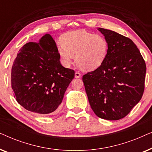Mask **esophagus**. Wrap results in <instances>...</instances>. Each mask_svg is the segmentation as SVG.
I'll use <instances>...</instances> for the list:
<instances>
[{
  "instance_id": "1",
  "label": "esophagus",
  "mask_w": 152,
  "mask_h": 152,
  "mask_svg": "<svg viewBox=\"0 0 152 152\" xmlns=\"http://www.w3.org/2000/svg\"><path fill=\"white\" fill-rule=\"evenodd\" d=\"M75 77L76 78H80L81 77V74L80 72H75Z\"/></svg>"
}]
</instances>
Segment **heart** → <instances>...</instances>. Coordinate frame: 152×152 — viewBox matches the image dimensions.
I'll return each mask as SVG.
<instances>
[{"instance_id":"b5f03b06","label":"heart","mask_w":152,"mask_h":152,"mask_svg":"<svg viewBox=\"0 0 152 152\" xmlns=\"http://www.w3.org/2000/svg\"><path fill=\"white\" fill-rule=\"evenodd\" d=\"M108 46L107 39L102 35L77 30L64 34L57 50L64 65L69 66L75 55V61L79 67L93 70L104 60Z\"/></svg>"}]
</instances>
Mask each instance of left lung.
Returning <instances> with one entry per match:
<instances>
[{
  "label": "left lung",
  "mask_w": 152,
  "mask_h": 152,
  "mask_svg": "<svg viewBox=\"0 0 152 152\" xmlns=\"http://www.w3.org/2000/svg\"><path fill=\"white\" fill-rule=\"evenodd\" d=\"M108 42L104 60L82 77L91 109L97 117L118 120L125 117L142 98L146 64L129 38L99 28Z\"/></svg>",
  "instance_id": "obj_1"
}]
</instances>
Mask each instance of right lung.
Listing matches in <instances>:
<instances>
[{
	"mask_svg": "<svg viewBox=\"0 0 152 152\" xmlns=\"http://www.w3.org/2000/svg\"><path fill=\"white\" fill-rule=\"evenodd\" d=\"M56 43L45 34L19 50L12 67V88L20 105L34 113H51L61 103L75 71L64 68Z\"/></svg>",
	"mask_w": 152,
	"mask_h": 152,
	"instance_id": "right-lung-1",
	"label": "right lung"
}]
</instances>
